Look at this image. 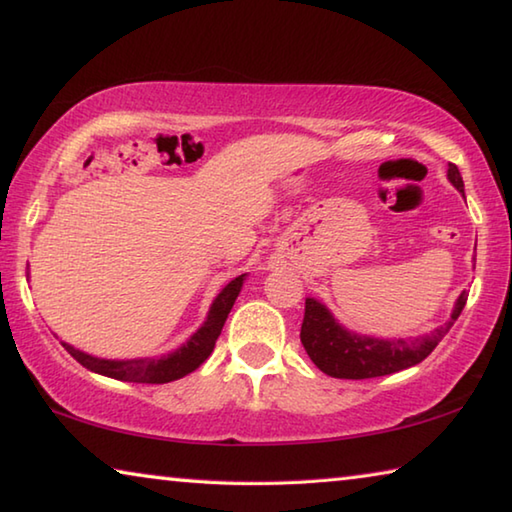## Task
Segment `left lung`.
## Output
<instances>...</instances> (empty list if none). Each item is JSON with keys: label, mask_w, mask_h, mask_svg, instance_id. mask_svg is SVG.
Listing matches in <instances>:
<instances>
[{"label": "left lung", "mask_w": 512, "mask_h": 512, "mask_svg": "<svg viewBox=\"0 0 512 512\" xmlns=\"http://www.w3.org/2000/svg\"><path fill=\"white\" fill-rule=\"evenodd\" d=\"M447 178L458 192H463V178L456 164H449ZM467 302V291L458 296L452 318L445 325L433 329L431 334L420 339H397V341H379L370 336L350 334L336 323L325 305H320L314 298L305 302V318L300 327V341L305 345L309 359L336 379H370L393 375L415 366L429 357L436 350V345L443 341V336L452 329L454 320L461 316Z\"/></svg>", "instance_id": "obj_1"}]
</instances>
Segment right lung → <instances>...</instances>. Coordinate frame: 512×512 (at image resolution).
<instances>
[{
    "mask_svg": "<svg viewBox=\"0 0 512 512\" xmlns=\"http://www.w3.org/2000/svg\"><path fill=\"white\" fill-rule=\"evenodd\" d=\"M241 284H244V275H239L232 280L228 287H225L219 296H216L214 305L207 314V320L203 327L189 339L183 348L176 352L167 354V357L160 359H131V361H108V359H97L90 357L81 350L72 348V345H65V350L72 354V357L81 363L83 368L92 372H99V375H106L119 381H133V384H167V381L180 379L194 372L201 363L210 357L216 339H219L221 329L225 325V318H228L232 305L241 291Z\"/></svg>",
    "mask_w": 512,
    "mask_h": 512,
    "instance_id": "add662e5",
    "label": "right lung"
}]
</instances>
